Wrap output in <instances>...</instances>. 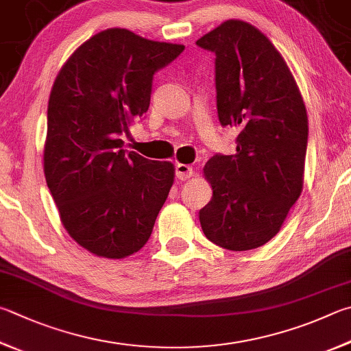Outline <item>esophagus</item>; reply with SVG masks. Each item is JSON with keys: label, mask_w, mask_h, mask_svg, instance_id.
I'll return each mask as SVG.
<instances>
[{"label": "esophagus", "mask_w": 351, "mask_h": 351, "mask_svg": "<svg viewBox=\"0 0 351 351\" xmlns=\"http://www.w3.org/2000/svg\"><path fill=\"white\" fill-rule=\"evenodd\" d=\"M175 176L178 178V180L186 181V180H189V178L193 176V167H192V165L178 162L175 165Z\"/></svg>", "instance_id": "esophagus-1"}]
</instances>
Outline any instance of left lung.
<instances>
[{
	"mask_svg": "<svg viewBox=\"0 0 351 351\" xmlns=\"http://www.w3.org/2000/svg\"><path fill=\"white\" fill-rule=\"evenodd\" d=\"M196 46L216 56L221 125L241 130L237 154H216L204 167L213 196L201 227L216 245L252 250L275 237L302 192L307 112L281 53L252 24L228 20Z\"/></svg>",
	"mask_w": 351,
	"mask_h": 351,
	"instance_id": "left-lung-1",
	"label": "left lung"
}]
</instances>
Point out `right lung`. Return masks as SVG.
<instances>
[{
  "label": "right lung",
  "instance_id": "right-lung-1",
  "mask_svg": "<svg viewBox=\"0 0 351 351\" xmlns=\"http://www.w3.org/2000/svg\"><path fill=\"white\" fill-rule=\"evenodd\" d=\"M182 50L107 29L76 49L56 76L44 175L67 233L98 256L138 252L167 199L173 165L124 150L121 135L149 110L155 73Z\"/></svg>",
  "mask_w": 351,
  "mask_h": 351
}]
</instances>
